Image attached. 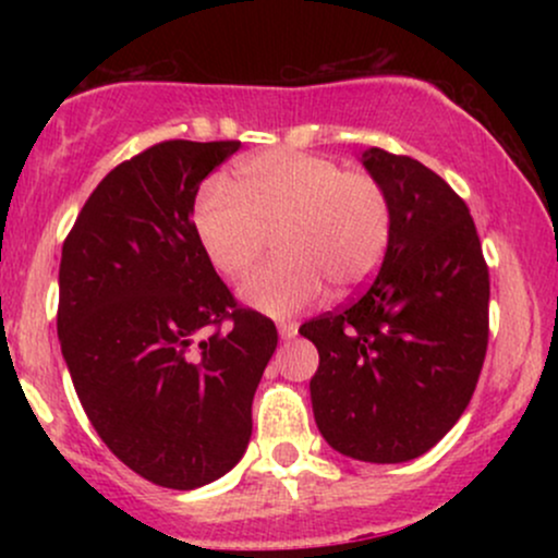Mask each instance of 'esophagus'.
Listing matches in <instances>:
<instances>
[{
    "instance_id": "esophagus-1",
    "label": "esophagus",
    "mask_w": 558,
    "mask_h": 558,
    "mask_svg": "<svg viewBox=\"0 0 558 558\" xmlns=\"http://www.w3.org/2000/svg\"><path fill=\"white\" fill-rule=\"evenodd\" d=\"M278 332L283 341H288V338H293L299 332V325L291 323V319H283V323H278Z\"/></svg>"
}]
</instances>
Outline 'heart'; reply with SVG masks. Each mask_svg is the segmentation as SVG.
<instances>
[{"label": "heart", "instance_id": "heart-1", "mask_svg": "<svg viewBox=\"0 0 558 558\" xmlns=\"http://www.w3.org/2000/svg\"><path fill=\"white\" fill-rule=\"evenodd\" d=\"M235 175L239 189L222 178L198 189L191 222L207 259L230 280L252 270L280 230L286 257L241 286L248 306L286 317L323 296L325 280L345 293L373 278L390 239V204L373 175L291 149L243 159Z\"/></svg>", "mask_w": 558, "mask_h": 558}]
</instances>
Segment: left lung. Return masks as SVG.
Returning <instances> with one entry per match:
<instances>
[{
	"instance_id": "1",
	"label": "left lung",
	"mask_w": 558,
	"mask_h": 558,
	"mask_svg": "<svg viewBox=\"0 0 558 558\" xmlns=\"http://www.w3.org/2000/svg\"><path fill=\"white\" fill-rule=\"evenodd\" d=\"M362 165L390 204L380 272L299 332L319 351L310 390L323 438L343 457L399 464L430 451L475 393L490 278L470 209L444 178L377 146Z\"/></svg>"
}]
</instances>
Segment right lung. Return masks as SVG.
<instances>
[{
  "label": "right lung",
  "instance_id": "obj_1",
  "mask_svg": "<svg viewBox=\"0 0 558 558\" xmlns=\"http://www.w3.org/2000/svg\"><path fill=\"white\" fill-rule=\"evenodd\" d=\"M241 141H162L94 189L62 243L57 336L83 412L149 483L194 490L239 464L278 330L198 246V185Z\"/></svg>",
  "mask_w": 558,
  "mask_h": 558
}]
</instances>
